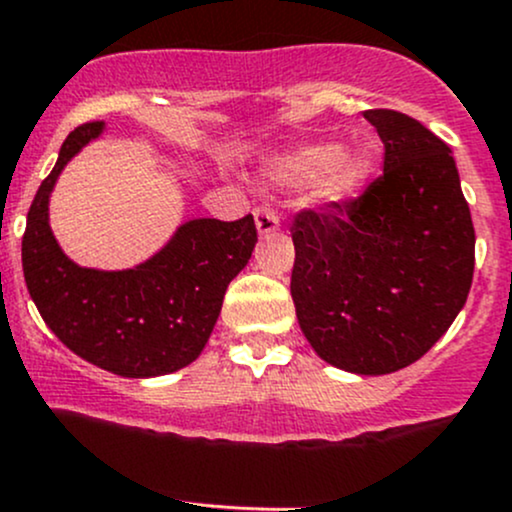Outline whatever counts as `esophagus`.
<instances>
[{
	"mask_svg": "<svg viewBox=\"0 0 512 512\" xmlns=\"http://www.w3.org/2000/svg\"><path fill=\"white\" fill-rule=\"evenodd\" d=\"M255 226L260 235H272L279 230V216L269 206H257L255 209Z\"/></svg>",
	"mask_w": 512,
	"mask_h": 512,
	"instance_id": "1",
	"label": "esophagus"
}]
</instances>
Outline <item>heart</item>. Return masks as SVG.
Listing matches in <instances>:
<instances>
[{
  "label": "heart",
  "instance_id": "1",
  "mask_svg": "<svg viewBox=\"0 0 512 512\" xmlns=\"http://www.w3.org/2000/svg\"><path fill=\"white\" fill-rule=\"evenodd\" d=\"M376 155L369 145L308 143L274 157L269 174L282 184H311L318 179V199L342 204L362 192L374 177Z\"/></svg>",
  "mask_w": 512,
  "mask_h": 512
}]
</instances>
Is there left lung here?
<instances>
[{
	"label": "left lung",
	"mask_w": 512,
	"mask_h": 512,
	"mask_svg": "<svg viewBox=\"0 0 512 512\" xmlns=\"http://www.w3.org/2000/svg\"><path fill=\"white\" fill-rule=\"evenodd\" d=\"M384 174L362 196L291 223V299L320 359L364 376L418 362L462 311L474 223L445 140L401 111L369 109Z\"/></svg>",
	"instance_id": "1"
}]
</instances>
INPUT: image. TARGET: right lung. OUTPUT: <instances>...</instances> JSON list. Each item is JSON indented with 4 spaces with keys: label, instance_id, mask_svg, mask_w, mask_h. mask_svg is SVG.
<instances>
[{
    "label": "right lung",
    "instance_id": "1",
    "mask_svg": "<svg viewBox=\"0 0 512 512\" xmlns=\"http://www.w3.org/2000/svg\"><path fill=\"white\" fill-rule=\"evenodd\" d=\"M101 131L104 121H92L65 138L28 209L21 240L28 294L58 340L87 362L128 379L172 374L209 342L228 284L255 250V218H194L133 269L75 265L48 226V201L63 167Z\"/></svg>",
    "mask_w": 512,
    "mask_h": 512
}]
</instances>
